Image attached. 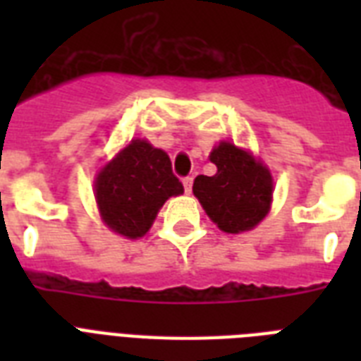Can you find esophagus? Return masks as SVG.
I'll use <instances>...</instances> for the list:
<instances>
[{"mask_svg":"<svg viewBox=\"0 0 361 361\" xmlns=\"http://www.w3.org/2000/svg\"><path fill=\"white\" fill-rule=\"evenodd\" d=\"M183 189H185V192H191V189H192V178H191V176L183 178Z\"/></svg>","mask_w":361,"mask_h":361,"instance_id":"34e87169","label":"esophagus"}]
</instances>
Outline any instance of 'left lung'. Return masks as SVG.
<instances>
[{"label": "left lung", "mask_w": 361, "mask_h": 361, "mask_svg": "<svg viewBox=\"0 0 361 361\" xmlns=\"http://www.w3.org/2000/svg\"><path fill=\"white\" fill-rule=\"evenodd\" d=\"M209 161L214 176H197L192 192L209 219L228 234L249 231L268 214L271 202V176L251 153L231 142H221Z\"/></svg>", "instance_id": "8db88e82"}]
</instances>
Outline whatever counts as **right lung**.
Instances as JSON below:
<instances>
[{
    "label": "right lung",
    "mask_w": 361,
    "mask_h": 361,
    "mask_svg": "<svg viewBox=\"0 0 361 361\" xmlns=\"http://www.w3.org/2000/svg\"><path fill=\"white\" fill-rule=\"evenodd\" d=\"M183 185L163 149L133 140L97 176L95 198L104 223L127 238L144 236L166 198Z\"/></svg>",
    "instance_id": "add662e5"
}]
</instances>
